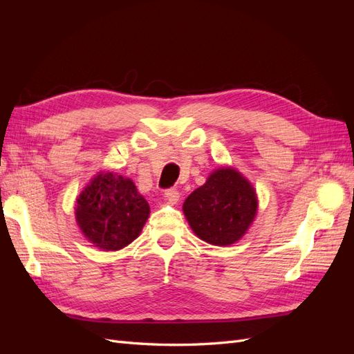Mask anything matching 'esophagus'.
<instances>
[{
	"label": "esophagus",
	"instance_id": "esophagus-1",
	"mask_svg": "<svg viewBox=\"0 0 354 354\" xmlns=\"http://www.w3.org/2000/svg\"><path fill=\"white\" fill-rule=\"evenodd\" d=\"M165 199L171 203V205H176V203L180 201V192L177 189L165 190Z\"/></svg>",
	"mask_w": 354,
	"mask_h": 354
}]
</instances>
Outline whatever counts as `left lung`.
I'll return each mask as SVG.
<instances>
[{"mask_svg": "<svg viewBox=\"0 0 354 354\" xmlns=\"http://www.w3.org/2000/svg\"><path fill=\"white\" fill-rule=\"evenodd\" d=\"M259 209L251 181L233 167L214 169L183 203L185 217L196 236L216 246H229L248 232Z\"/></svg>", "mask_w": 354, "mask_h": 354, "instance_id": "left-lung-1", "label": "left lung"}]
</instances>
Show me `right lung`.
I'll return each mask as SVG.
<instances>
[{
	"label": "right lung",
	"instance_id": "obj_1",
	"mask_svg": "<svg viewBox=\"0 0 354 354\" xmlns=\"http://www.w3.org/2000/svg\"><path fill=\"white\" fill-rule=\"evenodd\" d=\"M151 207L131 178L100 171L77 198L75 220L84 238L102 251H120L138 238Z\"/></svg>",
	"mask_w": 354,
	"mask_h": 354
}]
</instances>
